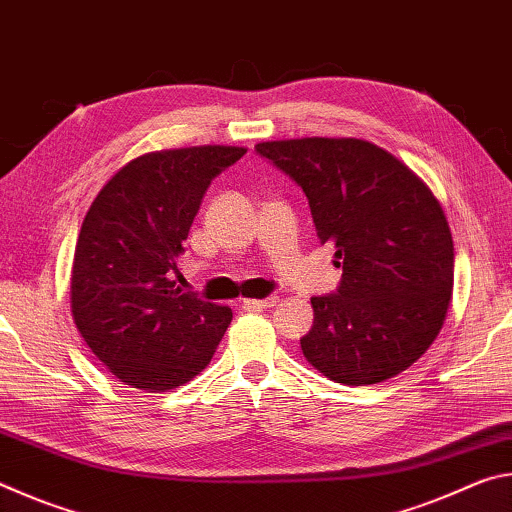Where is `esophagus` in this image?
<instances>
[{
    "label": "esophagus",
    "mask_w": 512,
    "mask_h": 512,
    "mask_svg": "<svg viewBox=\"0 0 512 512\" xmlns=\"http://www.w3.org/2000/svg\"><path fill=\"white\" fill-rule=\"evenodd\" d=\"M280 298L271 296V298H264V300H257V298H246L244 300V307L246 309H268V307H275Z\"/></svg>",
    "instance_id": "34e87169"
}]
</instances>
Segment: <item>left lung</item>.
I'll return each mask as SVG.
<instances>
[{"mask_svg":"<svg viewBox=\"0 0 512 512\" xmlns=\"http://www.w3.org/2000/svg\"><path fill=\"white\" fill-rule=\"evenodd\" d=\"M255 151L302 187L320 244H334L343 266L336 293L311 298L305 359L345 386L400 375L436 341L452 300L454 241L438 198L393 153L357 137Z\"/></svg>","mask_w":512,"mask_h":512,"instance_id":"obj_1","label":"left lung"}]
</instances>
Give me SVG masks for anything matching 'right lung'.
<instances>
[{"label":"right lung","instance_id":"right-lung-1","mask_svg":"<svg viewBox=\"0 0 512 512\" xmlns=\"http://www.w3.org/2000/svg\"><path fill=\"white\" fill-rule=\"evenodd\" d=\"M244 146L203 144L124 164L85 214L72 264V316L83 341L126 386L164 393L201 375L232 309L173 280L212 178Z\"/></svg>","mask_w":512,"mask_h":512}]
</instances>
